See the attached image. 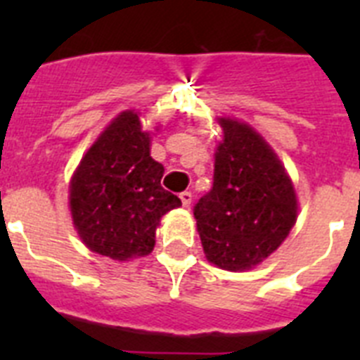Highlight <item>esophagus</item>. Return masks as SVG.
Segmentation results:
<instances>
[{
  "instance_id": "34e87169",
  "label": "esophagus",
  "mask_w": 360,
  "mask_h": 360,
  "mask_svg": "<svg viewBox=\"0 0 360 360\" xmlns=\"http://www.w3.org/2000/svg\"><path fill=\"white\" fill-rule=\"evenodd\" d=\"M180 200H182L184 207H189L191 202H193V195H191L189 191H184L182 195H180Z\"/></svg>"
}]
</instances>
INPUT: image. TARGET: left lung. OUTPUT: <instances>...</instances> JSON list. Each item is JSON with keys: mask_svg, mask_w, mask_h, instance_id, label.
<instances>
[{"mask_svg": "<svg viewBox=\"0 0 360 360\" xmlns=\"http://www.w3.org/2000/svg\"><path fill=\"white\" fill-rule=\"evenodd\" d=\"M214 182L195 205L203 252L224 270H249L285 241L297 218L290 176L249 124L219 117Z\"/></svg>", "mask_w": 360, "mask_h": 360, "instance_id": "8db88e82", "label": "left lung"}]
</instances>
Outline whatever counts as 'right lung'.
Segmentation results:
<instances>
[{
	"label": "right lung",
	"instance_id": "add662e5",
	"mask_svg": "<svg viewBox=\"0 0 360 360\" xmlns=\"http://www.w3.org/2000/svg\"><path fill=\"white\" fill-rule=\"evenodd\" d=\"M151 136L139 113L122 111L98 135L70 182V211L82 243L128 262L155 247L160 218L182 205L162 187L164 165L149 155Z\"/></svg>",
	"mask_w": 360,
	"mask_h": 360
}]
</instances>
